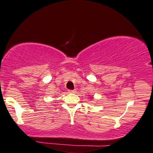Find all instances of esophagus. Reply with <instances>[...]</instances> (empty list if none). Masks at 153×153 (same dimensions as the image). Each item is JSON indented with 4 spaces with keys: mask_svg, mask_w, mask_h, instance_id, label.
Returning <instances> with one entry per match:
<instances>
[{
    "mask_svg": "<svg viewBox=\"0 0 153 153\" xmlns=\"http://www.w3.org/2000/svg\"><path fill=\"white\" fill-rule=\"evenodd\" d=\"M75 91H76V90H75V89H74V90H68V92L69 93H75Z\"/></svg>",
    "mask_w": 153,
    "mask_h": 153,
    "instance_id": "1",
    "label": "esophagus"
}]
</instances>
